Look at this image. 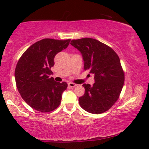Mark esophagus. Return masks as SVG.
<instances>
[{
	"mask_svg": "<svg viewBox=\"0 0 149 149\" xmlns=\"http://www.w3.org/2000/svg\"><path fill=\"white\" fill-rule=\"evenodd\" d=\"M77 84H75V83H68V86L70 87H74L77 86Z\"/></svg>",
	"mask_w": 149,
	"mask_h": 149,
	"instance_id": "obj_1",
	"label": "esophagus"
}]
</instances>
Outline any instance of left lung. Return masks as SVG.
Listing matches in <instances>:
<instances>
[{"label":"left lung","instance_id":"obj_1","mask_svg":"<svg viewBox=\"0 0 149 149\" xmlns=\"http://www.w3.org/2000/svg\"><path fill=\"white\" fill-rule=\"evenodd\" d=\"M70 44L82 54L85 70L94 75L93 86L83 85L85 93L79 98V104L88 113H104L117 102L123 86L125 76L119 56L94 38L72 40Z\"/></svg>","mask_w":149,"mask_h":149}]
</instances>
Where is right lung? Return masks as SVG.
Here are the masks:
<instances>
[{
	"instance_id": "1",
	"label": "right lung",
	"mask_w": 149,
	"mask_h": 149,
	"mask_svg": "<svg viewBox=\"0 0 149 149\" xmlns=\"http://www.w3.org/2000/svg\"><path fill=\"white\" fill-rule=\"evenodd\" d=\"M70 39L44 38L32 45L18 61L15 79L18 91L24 101L36 111L49 113L60 104L62 94L68 87L49 76L54 58L65 49Z\"/></svg>"
}]
</instances>
